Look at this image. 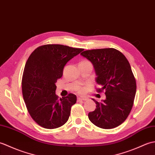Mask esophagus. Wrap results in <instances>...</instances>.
<instances>
[{
	"mask_svg": "<svg viewBox=\"0 0 155 155\" xmlns=\"http://www.w3.org/2000/svg\"><path fill=\"white\" fill-rule=\"evenodd\" d=\"M87 99V98L85 97H77V101H86Z\"/></svg>",
	"mask_w": 155,
	"mask_h": 155,
	"instance_id": "esophagus-1",
	"label": "esophagus"
}]
</instances>
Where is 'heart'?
Wrapping results in <instances>:
<instances>
[{
  "mask_svg": "<svg viewBox=\"0 0 155 155\" xmlns=\"http://www.w3.org/2000/svg\"><path fill=\"white\" fill-rule=\"evenodd\" d=\"M79 64H91V62H90L89 61H88V60H83V61H81L80 62ZM91 65H92V64H91ZM75 90L77 91L78 92V93H84V88H83V87H81V86H77V87H76Z\"/></svg>",
  "mask_w": 155,
  "mask_h": 155,
  "instance_id": "obj_1",
  "label": "heart"
}]
</instances>
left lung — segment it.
Masks as SVG:
<instances>
[{
  "instance_id": "1",
  "label": "left lung",
  "mask_w": 155,
  "mask_h": 155,
  "mask_svg": "<svg viewBox=\"0 0 155 155\" xmlns=\"http://www.w3.org/2000/svg\"><path fill=\"white\" fill-rule=\"evenodd\" d=\"M81 54L94 66L96 81L101 87L97 91H104L106 95L101 103L93 99L97 108L88 113V118L104 129L119 126L130 113L137 91L135 78L127 58L113 48L87 50Z\"/></svg>"
}]
</instances>
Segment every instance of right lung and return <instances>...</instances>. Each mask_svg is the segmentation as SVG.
I'll return each mask as SVG.
<instances>
[{"label":"right lung","mask_w":155,"mask_h":155,"mask_svg":"<svg viewBox=\"0 0 155 155\" xmlns=\"http://www.w3.org/2000/svg\"><path fill=\"white\" fill-rule=\"evenodd\" d=\"M83 50L45 45L29 56L22 78V96L31 117L41 127L53 129L67 122L77 97L70 93L58 98L55 83L62 77L67 62Z\"/></svg>","instance_id":"right-lung-1"}]
</instances>
